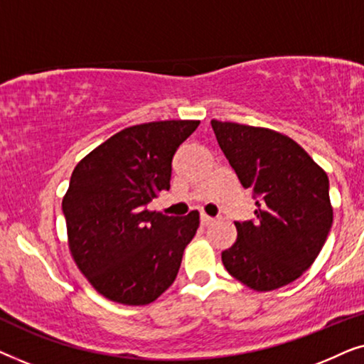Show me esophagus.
Listing matches in <instances>:
<instances>
[{
    "instance_id": "34e87169",
    "label": "esophagus",
    "mask_w": 364,
    "mask_h": 364,
    "mask_svg": "<svg viewBox=\"0 0 364 364\" xmlns=\"http://www.w3.org/2000/svg\"><path fill=\"white\" fill-rule=\"evenodd\" d=\"M213 222V218L212 217H208V215H205V213H202V215H200V223H202V225H210V223Z\"/></svg>"
}]
</instances>
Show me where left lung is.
Returning <instances> with one entry per match:
<instances>
[{
  "label": "left lung",
  "instance_id": "left-lung-1",
  "mask_svg": "<svg viewBox=\"0 0 364 364\" xmlns=\"http://www.w3.org/2000/svg\"><path fill=\"white\" fill-rule=\"evenodd\" d=\"M210 124L257 205L255 220L235 222L237 240L222 252L223 265L252 290L285 287L311 267L330 233L333 208L326 172L280 132L215 119Z\"/></svg>",
  "mask_w": 364,
  "mask_h": 364
}]
</instances>
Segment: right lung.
<instances>
[{
  "mask_svg": "<svg viewBox=\"0 0 364 364\" xmlns=\"http://www.w3.org/2000/svg\"><path fill=\"white\" fill-rule=\"evenodd\" d=\"M200 121L139 124L114 134L74 168L63 213L71 255L109 300L147 305L176 280L198 212L177 218L149 212L171 188L172 159Z\"/></svg>",
  "mask_w": 364,
  "mask_h": 364,
  "instance_id": "add662e5",
  "label": "right lung"
}]
</instances>
